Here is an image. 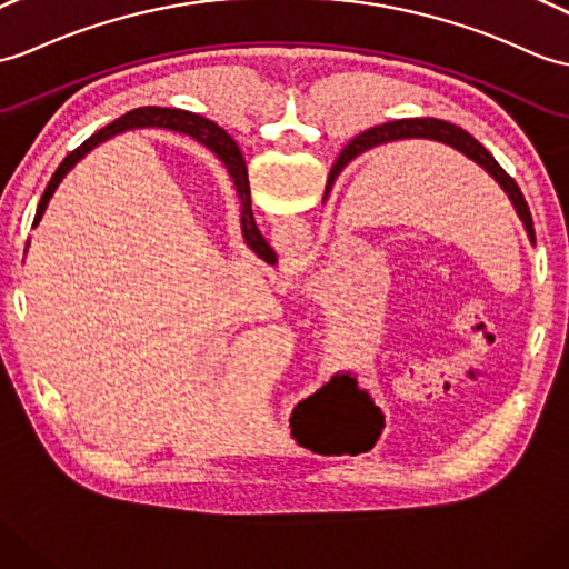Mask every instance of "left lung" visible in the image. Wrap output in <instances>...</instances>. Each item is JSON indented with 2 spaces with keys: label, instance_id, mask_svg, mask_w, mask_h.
I'll list each match as a JSON object with an SVG mask.
<instances>
[{
  "label": "left lung",
  "instance_id": "1",
  "mask_svg": "<svg viewBox=\"0 0 569 569\" xmlns=\"http://www.w3.org/2000/svg\"><path fill=\"white\" fill-rule=\"evenodd\" d=\"M407 138H427V140H439L443 144H451V148H456L458 152H463L466 157H470V160L475 164H480L487 174H492L495 181L499 183L501 189H505L511 198L513 208H517L519 218L523 220L526 230H528V237L531 240H536V232H533V220H531V210H528V203L526 198L521 193V189L517 187V181H513L505 169H501L497 164L495 157L487 152L482 144L475 140L470 133H466L463 128H458L453 123H446V121H439V118H405V121H392V123H386V126H376L371 130H366V133L356 136L345 150H341L337 164L332 167V171H329V179H327V191L329 187H332L337 174L341 169H345L356 154H361L366 150L371 148H378V144H388V142H395V140H407Z\"/></svg>",
  "mask_w": 569,
  "mask_h": 569
}]
</instances>
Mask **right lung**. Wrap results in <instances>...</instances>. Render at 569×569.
I'll use <instances>...</instances> for the list:
<instances>
[{"instance_id":"obj_1","label":"right lung","mask_w":569,"mask_h":569,"mask_svg":"<svg viewBox=\"0 0 569 569\" xmlns=\"http://www.w3.org/2000/svg\"><path fill=\"white\" fill-rule=\"evenodd\" d=\"M148 126L171 128V130H181V133H189L191 138H196L198 142H203L206 148H210L220 157V160L224 162V167H228L230 177H232L234 187H237V196H240V201H242V232H244L247 244L252 247V252L259 254L261 259L273 261V249L261 237L257 222H254V216H252V193H249L247 164H244V157H242L240 148H237V142L228 133H224L220 126H216L213 121H208V118L193 116L189 111H179V109H157V106H148V109L128 111L126 116L118 118V121L101 128L99 133H94L89 140H84L74 152H70L68 157H64L62 164L56 169V174H52V179L48 181V187H46V191L41 196V203H38V208H36L33 224H38V220H41L52 191L58 189L60 179L68 174V171L72 169V164L79 160V157L94 148L97 142L111 138L116 133H121V130L148 128Z\"/></svg>"}]
</instances>
